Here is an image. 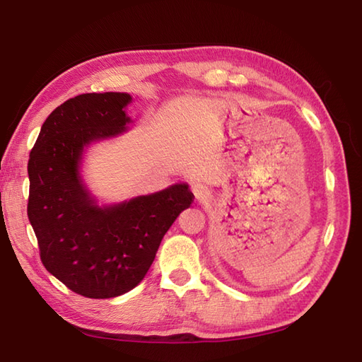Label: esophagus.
<instances>
[{"mask_svg": "<svg viewBox=\"0 0 362 362\" xmlns=\"http://www.w3.org/2000/svg\"><path fill=\"white\" fill-rule=\"evenodd\" d=\"M191 193H193L197 202H205L206 199L210 197V189L209 187H205L204 183H193V185H191Z\"/></svg>", "mask_w": 362, "mask_h": 362, "instance_id": "obj_1", "label": "esophagus"}]
</instances>
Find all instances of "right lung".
<instances>
[{"label":"right lung","instance_id":"1","mask_svg":"<svg viewBox=\"0 0 362 362\" xmlns=\"http://www.w3.org/2000/svg\"><path fill=\"white\" fill-rule=\"evenodd\" d=\"M129 93L68 99L40 129L29 156L28 218L46 271L76 294L112 298L148 274L160 243L193 202L188 183L117 204H99L83 180L91 144L129 132Z\"/></svg>","mask_w":362,"mask_h":362}]
</instances>
